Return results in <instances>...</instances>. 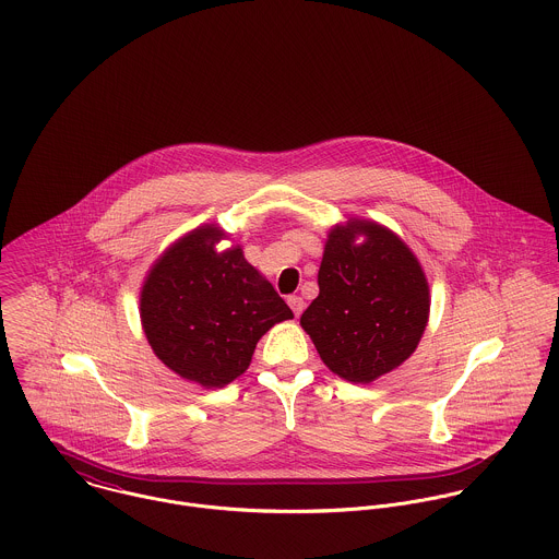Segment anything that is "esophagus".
I'll use <instances>...</instances> for the list:
<instances>
[{
  "label": "esophagus",
  "instance_id": "obj_1",
  "mask_svg": "<svg viewBox=\"0 0 559 559\" xmlns=\"http://www.w3.org/2000/svg\"><path fill=\"white\" fill-rule=\"evenodd\" d=\"M288 306H290V310L295 312V317H301V312L306 310V304H304V299H301L299 295L288 297Z\"/></svg>",
  "mask_w": 559,
  "mask_h": 559
}]
</instances>
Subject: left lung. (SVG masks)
Segmentation results:
<instances>
[{
  "instance_id": "left-lung-1",
  "label": "left lung",
  "mask_w": 559,
  "mask_h": 559,
  "mask_svg": "<svg viewBox=\"0 0 559 559\" xmlns=\"http://www.w3.org/2000/svg\"><path fill=\"white\" fill-rule=\"evenodd\" d=\"M357 234L367 237L359 246ZM319 290L301 326L337 377L372 383L417 348L430 310L428 282L392 230L364 219L335 226L324 245Z\"/></svg>"
}]
</instances>
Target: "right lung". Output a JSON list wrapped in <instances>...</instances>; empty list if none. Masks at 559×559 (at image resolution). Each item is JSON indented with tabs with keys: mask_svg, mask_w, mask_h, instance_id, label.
Returning <instances> with one entry per match:
<instances>
[{
	"mask_svg": "<svg viewBox=\"0 0 559 559\" xmlns=\"http://www.w3.org/2000/svg\"><path fill=\"white\" fill-rule=\"evenodd\" d=\"M222 230L202 226L153 264L140 297L142 326L160 361L202 388H224L251 361L258 340L293 310L242 255L215 251Z\"/></svg>",
	"mask_w": 559,
	"mask_h": 559,
	"instance_id": "obj_1",
	"label": "right lung"
}]
</instances>
